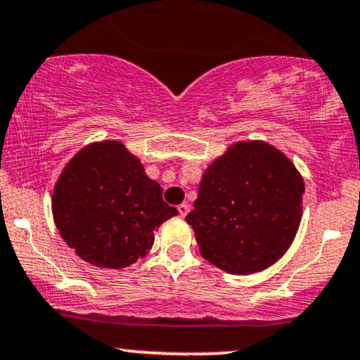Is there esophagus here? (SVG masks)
Segmentation results:
<instances>
[{"label":"esophagus","instance_id":"34e87169","mask_svg":"<svg viewBox=\"0 0 360 360\" xmlns=\"http://www.w3.org/2000/svg\"><path fill=\"white\" fill-rule=\"evenodd\" d=\"M177 212H179L181 217H186L188 212H189V205L188 203H181L179 207H177Z\"/></svg>","mask_w":360,"mask_h":360}]
</instances>
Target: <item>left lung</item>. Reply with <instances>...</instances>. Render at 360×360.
<instances>
[{"label":"left lung","mask_w":360,"mask_h":360,"mask_svg":"<svg viewBox=\"0 0 360 360\" xmlns=\"http://www.w3.org/2000/svg\"><path fill=\"white\" fill-rule=\"evenodd\" d=\"M304 179L285 153L262 140L236 141L203 172L186 222L200 255L232 275L278 262L297 234Z\"/></svg>","instance_id":"obj_1"}]
</instances>
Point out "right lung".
I'll list each match as a JSON object with an SVG mask.
<instances>
[{"label":"right lung","instance_id":"add662e5","mask_svg":"<svg viewBox=\"0 0 360 360\" xmlns=\"http://www.w3.org/2000/svg\"><path fill=\"white\" fill-rule=\"evenodd\" d=\"M51 203L63 240L84 262L110 270L145 258L157 229L177 215L140 159L116 140L94 141L75 153Z\"/></svg>","mask_w":360,"mask_h":360}]
</instances>
